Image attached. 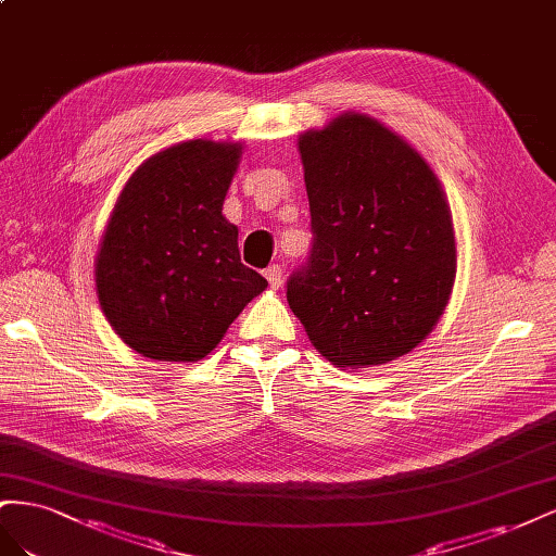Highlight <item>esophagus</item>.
<instances>
[{
	"mask_svg": "<svg viewBox=\"0 0 556 556\" xmlns=\"http://www.w3.org/2000/svg\"><path fill=\"white\" fill-rule=\"evenodd\" d=\"M281 277H283L281 265H269L265 269V279L269 281V289H279L281 287Z\"/></svg>",
	"mask_w": 556,
	"mask_h": 556,
	"instance_id": "1",
	"label": "esophagus"
}]
</instances>
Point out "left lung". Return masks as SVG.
Masks as SVG:
<instances>
[{
  "mask_svg": "<svg viewBox=\"0 0 556 556\" xmlns=\"http://www.w3.org/2000/svg\"><path fill=\"white\" fill-rule=\"evenodd\" d=\"M312 216L307 261L287 300L338 368L412 352L445 309L456 247L435 174L405 141L344 114L298 141Z\"/></svg>",
  "mask_w": 556,
  "mask_h": 556,
  "instance_id": "left-lung-1",
  "label": "left lung"
}]
</instances>
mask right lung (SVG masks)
Masks as SVG:
<instances>
[{
  "instance_id": "obj_1",
  "label": "right lung",
  "mask_w": 556,
  "mask_h": 556,
  "mask_svg": "<svg viewBox=\"0 0 556 556\" xmlns=\"http://www.w3.org/2000/svg\"><path fill=\"white\" fill-rule=\"evenodd\" d=\"M240 144L184 141L125 184L98 253V293L125 344L155 361H198L267 281L240 258L224 200Z\"/></svg>"
}]
</instances>
